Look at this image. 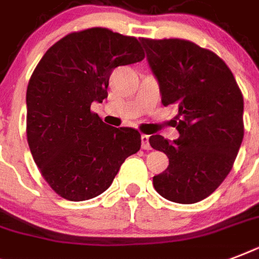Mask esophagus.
<instances>
[{
	"label": "esophagus",
	"mask_w": 259,
	"mask_h": 259,
	"mask_svg": "<svg viewBox=\"0 0 259 259\" xmlns=\"http://www.w3.org/2000/svg\"><path fill=\"white\" fill-rule=\"evenodd\" d=\"M141 144H142V149H145V150L150 149L149 136H148V134H142V136H141Z\"/></svg>",
	"instance_id": "esophagus-1"
}]
</instances>
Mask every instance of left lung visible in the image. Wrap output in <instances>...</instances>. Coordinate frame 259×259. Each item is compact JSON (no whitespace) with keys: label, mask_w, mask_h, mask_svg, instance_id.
Listing matches in <instances>:
<instances>
[{"label":"left lung","mask_w":259,"mask_h":259,"mask_svg":"<svg viewBox=\"0 0 259 259\" xmlns=\"http://www.w3.org/2000/svg\"><path fill=\"white\" fill-rule=\"evenodd\" d=\"M160 83L164 106H175L180 137L150 136L152 148L169 158L153 177L154 189L175 203L209 196L230 173L241 148L243 95L227 64L215 52L184 38H141Z\"/></svg>","instance_id":"1"}]
</instances>
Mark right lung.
I'll list each match as a JSON object with an SVG mask.
<instances>
[{
    "label": "right lung",
    "mask_w": 259,
    "mask_h": 259,
    "mask_svg": "<svg viewBox=\"0 0 259 259\" xmlns=\"http://www.w3.org/2000/svg\"><path fill=\"white\" fill-rule=\"evenodd\" d=\"M144 58L136 37L95 26L60 38L36 66L26 89V140L59 196L82 201L101 195L140 150L137 129L106 125L91 103L107 98L115 67Z\"/></svg>",
    "instance_id": "1"
}]
</instances>
